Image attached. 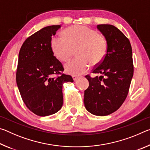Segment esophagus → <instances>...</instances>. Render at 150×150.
I'll use <instances>...</instances> for the list:
<instances>
[{"label":"esophagus","instance_id":"1","mask_svg":"<svg viewBox=\"0 0 150 150\" xmlns=\"http://www.w3.org/2000/svg\"><path fill=\"white\" fill-rule=\"evenodd\" d=\"M72 78H73V81H75L76 80H77V79L78 78L77 76L76 75H72Z\"/></svg>","mask_w":150,"mask_h":150}]
</instances>
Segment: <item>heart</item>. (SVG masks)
Segmentation results:
<instances>
[{
	"mask_svg": "<svg viewBox=\"0 0 150 150\" xmlns=\"http://www.w3.org/2000/svg\"><path fill=\"white\" fill-rule=\"evenodd\" d=\"M63 36L55 35L51 40V47L55 56L61 62H66L75 50L78 57L65 65L69 74L79 75L90 67L99 64L105 57L108 50L107 41L96 30L82 25H74L66 28Z\"/></svg>",
	"mask_w": 150,
	"mask_h": 150,
	"instance_id": "1",
	"label": "heart"
}]
</instances>
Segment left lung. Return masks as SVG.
Listing matches in <instances>:
<instances>
[{
	"instance_id": "8db88e82",
	"label": "left lung",
	"mask_w": 150,
	"mask_h": 150,
	"mask_svg": "<svg viewBox=\"0 0 150 150\" xmlns=\"http://www.w3.org/2000/svg\"><path fill=\"white\" fill-rule=\"evenodd\" d=\"M107 41L105 57L92 70L97 75L85 76L89 86L85 91L87 110L96 116H106L120 107L128 95L134 74L132 50L128 38L117 28L98 24Z\"/></svg>"
}]
</instances>
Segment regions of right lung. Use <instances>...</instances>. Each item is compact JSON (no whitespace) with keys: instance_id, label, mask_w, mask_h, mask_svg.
<instances>
[{"instance_id":"add662e5","label":"right lung","mask_w":150,"mask_h":150,"mask_svg":"<svg viewBox=\"0 0 150 150\" xmlns=\"http://www.w3.org/2000/svg\"><path fill=\"white\" fill-rule=\"evenodd\" d=\"M60 25L43 28L30 35L20 50L16 83L27 108L40 116L59 111L63 105V83L73 82L63 73L62 63L54 55L51 40Z\"/></svg>"}]
</instances>
